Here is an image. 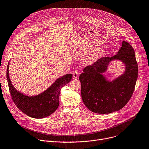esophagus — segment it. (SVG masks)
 <instances>
[{
	"label": "esophagus",
	"mask_w": 149,
	"mask_h": 149,
	"mask_svg": "<svg viewBox=\"0 0 149 149\" xmlns=\"http://www.w3.org/2000/svg\"><path fill=\"white\" fill-rule=\"evenodd\" d=\"M79 76V73L76 70H74L73 72V77L74 79H77Z\"/></svg>",
	"instance_id": "esophagus-1"
}]
</instances>
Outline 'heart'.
<instances>
[{"label": "heart", "mask_w": 149, "mask_h": 149, "mask_svg": "<svg viewBox=\"0 0 149 149\" xmlns=\"http://www.w3.org/2000/svg\"><path fill=\"white\" fill-rule=\"evenodd\" d=\"M96 57H97V56H96V55H95V56H93L89 58V59L86 61V63H87V64H91V63H92V62H93V61L95 60V59L96 58Z\"/></svg>", "instance_id": "heart-1"}]
</instances>
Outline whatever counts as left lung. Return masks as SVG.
Listing matches in <instances>:
<instances>
[{
    "label": "left lung",
    "mask_w": 149,
    "mask_h": 149,
    "mask_svg": "<svg viewBox=\"0 0 149 149\" xmlns=\"http://www.w3.org/2000/svg\"><path fill=\"white\" fill-rule=\"evenodd\" d=\"M120 60L125 66L124 74L111 81L103 74L112 61ZM138 77V64L134 49L123 41L117 54L102 57L84 69L79 79L81 96L92 112L106 114L122 109L133 93Z\"/></svg>",
    "instance_id": "8db88e82"
}]
</instances>
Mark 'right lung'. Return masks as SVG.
<instances>
[{
	"label": "right lung",
	"instance_id": "obj_1",
	"mask_svg": "<svg viewBox=\"0 0 149 149\" xmlns=\"http://www.w3.org/2000/svg\"><path fill=\"white\" fill-rule=\"evenodd\" d=\"M9 62L6 77L10 93L15 105L28 116L34 118H44L52 115L59 105V96L61 88L70 81L72 74H66L56 80L54 83L42 93L35 95H26L16 89L9 77Z\"/></svg>",
	"mask_w": 149,
	"mask_h": 149
}]
</instances>
